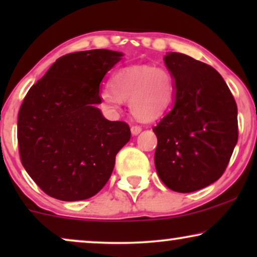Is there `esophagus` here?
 <instances>
[{
  "label": "esophagus",
  "instance_id": "1",
  "mask_svg": "<svg viewBox=\"0 0 257 257\" xmlns=\"http://www.w3.org/2000/svg\"><path fill=\"white\" fill-rule=\"evenodd\" d=\"M140 132H142V127L140 126H132L131 127V133L133 136H138Z\"/></svg>",
  "mask_w": 257,
  "mask_h": 257
}]
</instances>
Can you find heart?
I'll return each mask as SVG.
<instances>
[{
    "label": "heart",
    "mask_w": 257,
    "mask_h": 257,
    "mask_svg": "<svg viewBox=\"0 0 257 257\" xmlns=\"http://www.w3.org/2000/svg\"><path fill=\"white\" fill-rule=\"evenodd\" d=\"M174 94L173 77L166 69L152 65H131L112 76L110 87L100 92L103 105L118 111L130 101L131 113L140 121H156L166 113Z\"/></svg>",
    "instance_id": "obj_1"
}]
</instances>
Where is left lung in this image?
Instances as JSON below:
<instances>
[{
	"label": "left lung",
	"instance_id": "left-lung-1",
	"mask_svg": "<svg viewBox=\"0 0 257 257\" xmlns=\"http://www.w3.org/2000/svg\"><path fill=\"white\" fill-rule=\"evenodd\" d=\"M174 106L153 127L154 164L172 191L191 193L215 182L237 143V106L222 77L187 55L168 52Z\"/></svg>",
	"mask_w": 257,
	"mask_h": 257
}]
</instances>
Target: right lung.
I'll list each match as a JSON object with an SVG mask.
<instances>
[{
  "label": "right lung",
  "mask_w": 257,
  "mask_h": 257,
  "mask_svg": "<svg viewBox=\"0 0 257 257\" xmlns=\"http://www.w3.org/2000/svg\"><path fill=\"white\" fill-rule=\"evenodd\" d=\"M122 56L106 49L63 56L30 87L21 105V161L52 198L79 201L96 195L131 138L126 122L107 120L97 107L101 80Z\"/></svg>",
  "instance_id": "right-lung-1"
}]
</instances>
